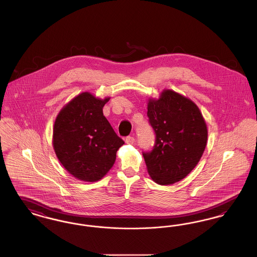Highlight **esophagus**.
Returning a JSON list of instances; mask_svg holds the SVG:
<instances>
[{"mask_svg":"<svg viewBox=\"0 0 257 257\" xmlns=\"http://www.w3.org/2000/svg\"><path fill=\"white\" fill-rule=\"evenodd\" d=\"M125 143L128 145H133L135 143V138L132 136H128L125 138Z\"/></svg>","mask_w":257,"mask_h":257,"instance_id":"34e87169","label":"esophagus"}]
</instances>
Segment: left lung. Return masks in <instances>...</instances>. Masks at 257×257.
<instances>
[{
    "mask_svg": "<svg viewBox=\"0 0 257 257\" xmlns=\"http://www.w3.org/2000/svg\"><path fill=\"white\" fill-rule=\"evenodd\" d=\"M147 116L156 139L153 149L144 152L147 171L160 185H171L195 169L207 143V126L196 104L165 89L159 99H149Z\"/></svg>",
    "mask_w": 257,
    "mask_h": 257,
    "instance_id": "1",
    "label": "left lung"
}]
</instances>
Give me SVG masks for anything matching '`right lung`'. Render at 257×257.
<instances>
[{
  "label": "right lung",
  "instance_id": "obj_1",
  "mask_svg": "<svg viewBox=\"0 0 257 257\" xmlns=\"http://www.w3.org/2000/svg\"><path fill=\"white\" fill-rule=\"evenodd\" d=\"M109 100L83 92L67 103L56 118L53 130L56 155L64 169L79 180L102 179L124 145L103 114Z\"/></svg>",
  "mask_w": 257,
  "mask_h": 257
}]
</instances>
